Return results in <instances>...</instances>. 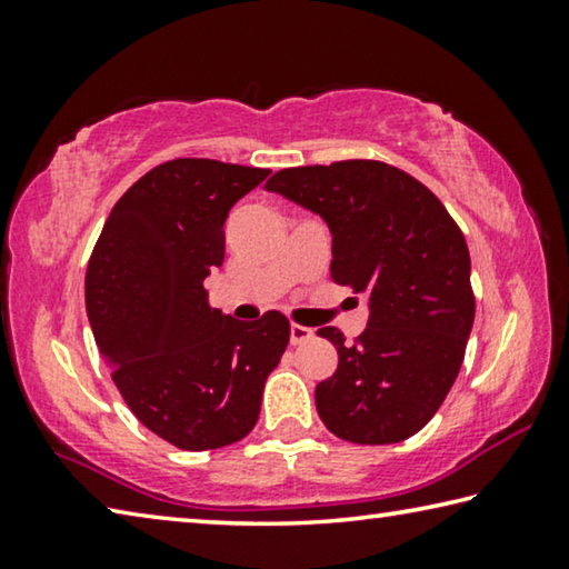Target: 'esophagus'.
Wrapping results in <instances>:
<instances>
[{"mask_svg": "<svg viewBox=\"0 0 569 569\" xmlns=\"http://www.w3.org/2000/svg\"><path fill=\"white\" fill-rule=\"evenodd\" d=\"M313 336V329H308V326L301 323H291V343H303Z\"/></svg>", "mask_w": 569, "mask_h": 569, "instance_id": "esophagus-1", "label": "esophagus"}]
</instances>
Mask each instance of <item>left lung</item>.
<instances>
[{
  "label": "left lung",
  "mask_w": 569,
  "mask_h": 569,
  "mask_svg": "<svg viewBox=\"0 0 569 569\" xmlns=\"http://www.w3.org/2000/svg\"><path fill=\"white\" fill-rule=\"evenodd\" d=\"M268 190L319 213L333 233V281L369 296L353 343L319 336L339 369L316 387V409L339 439L397 445L435 417L455 383L475 323L465 233L423 182L381 160L278 170Z\"/></svg>",
  "instance_id": "left-lung-1"
}]
</instances>
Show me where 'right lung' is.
Instances as JSON below:
<instances>
[{
    "label": "right lung",
    "instance_id": "obj_1",
    "mask_svg": "<svg viewBox=\"0 0 569 569\" xmlns=\"http://www.w3.org/2000/svg\"><path fill=\"white\" fill-rule=\"evenodd\" d=\"M268 172L210 158L160 162L124 190L92 248L84 303L100 356L134 417L178 449L243 439L291 339L283 313L236 321L203 286L223 263L228 210Z\"/></svg>",
    "mask_w": 569,
    "mask_h": 569
}]
</instances>
